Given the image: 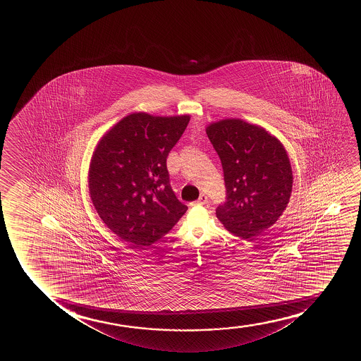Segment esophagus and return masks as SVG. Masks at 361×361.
<instances>
[{
  "mask_svg": "<svg viewBox=\"0 0 361 361\" xmlns=\"http://www.w3.org/2000/svg\"><path fill=\"white\" fill-rule=\"evenodd\" d=\"M208 202V197L206 195H201L195 204H206Z\"/></svg>",
  "mask_w": 361,
  "mask_h": 361,
  "instance_id": "esophagus-1",
  "label": "esophagus"
}]
</instances>
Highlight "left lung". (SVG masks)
Masks as SVG:
<instances>
[{"mask_svg": "<svg viewBox=\"0 0 361 361\" xmlns=\"http://www.w3.org/2000/svg\"><path fill=\"white\" fill-rule=\"evenodd\" d=\"M206 133L221 159L227 188L217 218L228 232L252 240L276 223L291 197L286 149L267 129L239 118L208 124Z\"/></svg>", "mask_w": 361, "mask_h": 361, "instance_id": "1", "label": "left lung"}]
</instances>
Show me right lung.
Returning a JSON list of instances; mask_svg holds the SVG:
<instances>
[{"label":"right lung","instance_id":"1","mask_svg":"<svg viewBox=\"0 0 361 361\" xmlns=\"http://www.w3.org/2000/svg\"><path fill=\"white\" fill-rule=\"evenodd\" d=\"M190 116L128 114L94 148L89 169L91 201L114 234L145 249L168 234L188 211L169 181L166 158Z\"/></svg>","mask_w":361,"mask_h":361}]
</instances>
